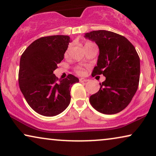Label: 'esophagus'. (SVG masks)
<instances>
[{
  "instance_id": "esophagus-1",
  "label": "esophagus",
  "mask_w": 156,
  "mask_h": 156,
  "mask_svg": "<svg viewBox=\"0 0 156 156\" xmlns=\"http://www.w3.org/2000/svg\"><path fill=\"white\" fill-rule=\"evenodd\" d=\"M80 82H88V80H87V79H84V78H81V79H80Z\"/></svg>"
}]
</instances>
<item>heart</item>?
<instances>
[{"label": "heart", "mask_w": 156, "mask_h": 156, "mask_svg": "<svg viewBox=\"0 0 156 156\" xmlns=\"http://www.w3.org/2000/svg\"><path fill=\"white\" fill-rule=\"evenodd\" d=\"M90 43H91V42H87V43L85 44H90ZM76 73L79 74H84V69H83L82 67H78L76 68Z\"/></svg>", "instance_id": "b5f03b06"}]
</instances>
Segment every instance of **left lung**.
Segmentation results:
<instances>
[{"label":"left lung","instance_id":"left-lung-1","mask_svg":"<svg viewBox=\"0 0 156 156\" xmlns=\"http://www.w3.org/2000/svg\"><path fill=\"white\" fill-rule=\"evenodd\" d=\"M84 37L99 49L97 65L91 75L103 74L99 91L89 98L91 105L104 114H114L129 105L138 87L140 58L135 48L125 37L107 30H96Z\"/></svg>","mask_w":156,"mask_h":156}]
</instances>
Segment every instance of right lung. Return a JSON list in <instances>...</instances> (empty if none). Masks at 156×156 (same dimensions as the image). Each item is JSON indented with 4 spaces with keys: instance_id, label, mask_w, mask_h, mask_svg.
<instances>
[{
    "instance_id": "right-lung-1",
    "label": "right lung",
    "mask_w": 156,
    "mask_h": 156,
    "mask_svg": "<svg viewBox=\"0 0 156 156\" xmlns=\"http://www.w3.org/2000/svg\"><path fill=\"white\" fill-rule=\"evenodd\" d=\"M71 42L67 35L42 37L30 44L21 55L18 82L29 106L37 114L54 116L70 103L72 84L79 79L72 74L59 79L53 74Z\"/></svg>"
}]
</instances>
